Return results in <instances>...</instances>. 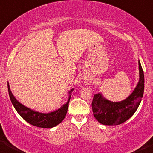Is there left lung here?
<instances>
[{
	"instance_id": "8db88e82",
	"label": "left lung",
	"mask_w": 153,
	"mask_h": 153,
	"mask_svg": "<svg viewBox=\"0 0 153 153\" xmlns=\"http://www.w3.org/2000/svg\"><path fill=\"white\" fill-rule=\"evenodd\" d=\"M138 63L139 82L135 89L126 99L112 102L106 99L101 93L94 95L92 102L93 116L100 124L107 126L122 124L131 118L138 108L144 91V75L140 60Z\"/></svg>"
}]
</instances>
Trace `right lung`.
<instances>
[{
  "label": "right lung",
  "mask_w": 153,
  "mask_h": 153,
  "mask_svg": "<svg viewBox=\"0 0 153 153\" xmlns=\"http://www.w3.org/2000/svg\"><path fill=\"white\" fill-rule=\"evenodd\" d=\"M7 88L11 102L18 113L29 124L44 128H51L62 122L67 114L71 93L74 91V88H72L69 91V97L67 102L60 108L53 112L44 113L33 111L18 102L11 93L9 82H7Z\"/></svg>",
  "instance_id": "obj_1"
}]
</instances>
